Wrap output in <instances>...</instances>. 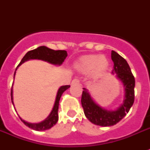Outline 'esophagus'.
I'll return each instance as SVG.
<instances>
[{
	"instance_id": "1",
	"label": "esophagus",
	"mask_w": 150,
	"mask_h": 150,
	"mask_svg": "<svg viewBox=\"0 0 150 150\" xmlns=\"http://www.w3.org/2000/svg\"><path fill=\"white\" fill-rule=\"evenodd\" d=\"M80 81L77 79H75L72 80V82H71V85H76V84H79Z\"/></svg>"
}]
</instances>
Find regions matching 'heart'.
I'll return each instance as SVG.
<instances>
[{
	"label": "heart",
	"mask_w": 150,
	"mask_h": 150,
	"mask_svg": "<svg viewBox=\"0 0 150 150\" xmlns=\"http://www.w3.org/2000/svg\"><path fill=\"white\" fill-rule=\"evenodd\" d=\"M75 67L80 72L87 74L92 71L94 77H99L106 72L109 67V61L103 56L86 55L77 61Z\"/></svg>",
	"instance_id": "obj_1"
}]
</instances>
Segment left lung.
<instances>
[{
	"instance_id": "8db88e82",
	"label": "left lung",
	"mask_w": 150,
	"mask_h": 150,
	"mask_svg": "<svg viewBox=\"0 0 150 150\" xmlns=\"http://www.w3.org/2000/svg\"><path fill=\"white\" fill-rule=\"evenodd\" d=\"M111 59L114 62L112 74L121 82L124 87L123 103L115 110H107L97 104L92 97L89 90L83 88L82 95V106L84 114L90 122L96 125L108 127L118 123L128 114L135 100V78L130 67L121 56L112 50Z\"/></svg>"
}]
</instances>
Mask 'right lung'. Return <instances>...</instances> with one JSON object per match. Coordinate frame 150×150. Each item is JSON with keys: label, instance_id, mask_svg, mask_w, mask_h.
Here are the masks:
<instances>
[{"label": "right lung", "instance_id": "obj_1", "mask_svg": "<svg viewBox=\"0 0 150 150\" xmlns=\"http://www.w3.org/2000/svg\"><path fill=\"white\" fill-rule=\"evenodd\" d=\"M67 56H68V54H67V51H65V50H54L52 49H50V48L47 47L45 46L39 47L35 50L27 52L26 54L23 57V58L22 59L19 64L18 65V67L15 69V74H14V79H15V73H16L18 68L22 64H23L25 61H29V60H34V59L41 60V61H47L48 63L54 64V65L60 66L63 64ZM69 87H70V86H62L59 88L58 90H57V93L56 99H55V102H54L53 109H52L51 112L45 120H43V121L39 122V123H29L28 121H25V120L22 119L21 117H20V119L22 120V122L25 125L28 126L29 128H32V129H33V130L45 131L47 130V129H50L53 126L55 125L57 121H58V114L57 113H58L59 101H60V99H61L64 92L67 90ZM11 97L12 104L14 105L12 89H11Z\"/></svg>", "mask_w": 150, "mask_h": 150}]
</instances>
